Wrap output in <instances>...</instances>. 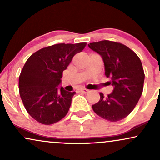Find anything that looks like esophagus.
I'll use <instances>...</instances> for the list:
<instances>
[{
  "label": "esophagus",
  "mask_w": 160,
  "mask_h": 160,
  "mask_svg": "<svg viewBox=\"0 0 160 160\" xmlns=\"http://www.w3.org/2000/svg\"><path fill=\"white\" fill-rule=\"evenodd\" d=\"M78 92H84V93H87V92H88V91H89V90H88V89H79L78 90Z\"/></svg>",
  "instance_id": "34e87169"
}]
</instances>
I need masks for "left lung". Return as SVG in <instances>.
Instances as JSON below:
<instances>
[{
	"instance_id": "left-lung-1",
	"label": "left lung",
	"mask_w": 160,
	"mask_h": 160,
	"mask_svg": "<svg viewBox=\"0 0 160 160\" xmlns=\"http://www.w3.org/2000/svg\"><path fill=\"white\" fill-rule=\"evenodd\" d=\"M88 47L102 58L106 82L113 90L104 97L100 92V99L92 105L94 112L110 122L125 119L137 105L142 93L145 73L137 55L125 45L110 41L90 43Z\"/></svg>"
}]
</instances>
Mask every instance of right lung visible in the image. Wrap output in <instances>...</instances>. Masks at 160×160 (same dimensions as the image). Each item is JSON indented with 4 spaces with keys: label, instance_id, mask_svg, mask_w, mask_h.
<instances>
[{
    "label": "right lung",
    "instance_id": "add662e5",
    "mask_svg": "<svg viewBox=\"0 0 160 160\" xmlns=\"http://www.w3.org/2000/svg\"><path fill=\"white\" fill-rule=\"evenodd\" d=\"M87 43L58 44L41 49L26 62L19 76V92L33 119L44 125L62 119L70 109L76 92L61 85L63 71Z\"/></svg>",
    "mask_w": 160,
    "mask_h": 160
}]
</instances>
